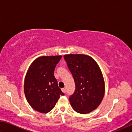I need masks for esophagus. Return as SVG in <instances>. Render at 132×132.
Segmentation results:
<instances>
[{"label":"esophagus","mask_w":132,"mask_h":132,"mask_svg":"<svg viewBox=\"0 0 132 132\" xmlns=\"http://www.w3.org/2000/svg\"><path fill=\"white\" fill-rule=\"evenodd\" d=\"M62 92H63V93H65L66 92V88H62Z\"/></svg>","instance_id":"34e87169"}]
</instances>
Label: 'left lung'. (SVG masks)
<instances>
[{
  "label": "left lung",
  "instance_id": "8db88e82",
  "mask_svg": "<svg viewBox=\"0 0 132 132\" xmlns=\"http://www.w3.org/2000/svg\"><path fill=\"white\" fill-rule=\"evenodd\" d=\"M64 59L73 75L76 85L70 96L72 108L79 114L96 109L105 94V81L99 65L92 57L84 54H66Z\"/></svg>",
  "mask_w": 132,
  "mask_h": 132
}]
</instances>
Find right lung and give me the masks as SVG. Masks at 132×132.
Wrapping results in <instances>:
<instances>
[{"label":"right lung","instance_id":"1","mask_svg":"<svg viewBox=\"0 0 132 132\" xmlns=\"http://www.w3.org/2000/svg\"><path fill=\"white\" fill-rule=\"evenodd\" d=\"M62 55L42 56L32 62L25 77L24 94L29 105L40 113H47L64 95L54 75Z\"/></svg>","mask_w":132,"mask_h":132}]
</instances>
